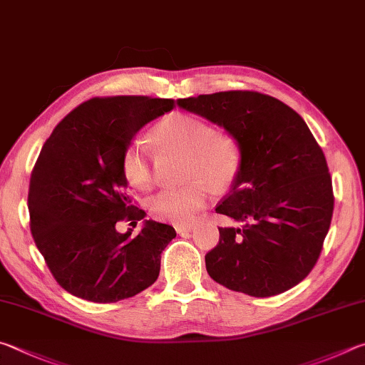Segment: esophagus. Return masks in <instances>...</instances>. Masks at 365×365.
Segmentation results:
<instances>
[{
  "label": "esophagus",
  "instance_id": "1",
  "mask_svg": "<svg viewBox=\"0 0 365 365\" xmlns=\"http://www.w3.org/2000/svg\"><path fill=\"white\" fill-rule=\"evenodd\" d=\"M195 229V225H176V232L178 234H189Z\"/></svg>",
  "mask_w": 365,
  "mask_h": 365
}]
</instances>
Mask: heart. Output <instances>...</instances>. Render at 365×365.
<instances>
[{
  "label": "heart",
  "instance_id": "obj_1",
  "mask_svg": "<svg viewBox=\"0 0 365 365\" xmlns=\"http://www.w3.org/2000/svg\"><path fill=\"white\" fill-rule=\"evenodd\" d=\"M153 138L165 150L187 155V184L178 189H165L153 197L150 212L166 221L186 225L194 221L207 205L215 189H225L234 181L240 166V145L229 134H218L208 121L171 115L158 123ZM121 168L128 184L139 190H150L155 182L150 152L143 140L125 150Z\"/></svg>",
  "mask_w": 365,
  "mask_h": 365
}]
</instances>
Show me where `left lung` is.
<instances>
[{"label": "left lung", "instance_id": "1", "mask_svg": "<svg viewBox=\"0 0 365 365\" xmlns=\"http://www.w3.org/2000/svg\"><path fill=\"white\" fill-rule=\"evenodd\" d=\"M178 106L222 126L240 145L239 171L216 213L245 225L220 227L205 257L210 277L257 298L290 290L317 263L334 215L329 166L308 125L257 91L200 94Z\"/></svg>", "mask_w": 365, "mask_h": 365}]
</instances>
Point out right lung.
<instances>
[{"label": "right lung", "mask_w": 365, "mask_h": 365, "mask_svg": "<svg viewBox=\"0 0 365 365\" xmlns=\"http://www.w3.org/2000/svg\"><path fill=\"white\" fill-rule=\"evenodd\" d=\"M175 107L147 96L93 98L73 108L44 143L29 189L30 231L63 290L93 303H115L155 282L175 227L145 220L130 237L118 220L144 219L126 195L125 150L140 128Z\"/></svg>", "instance_id": "right-lung-1"}]
</instances>
